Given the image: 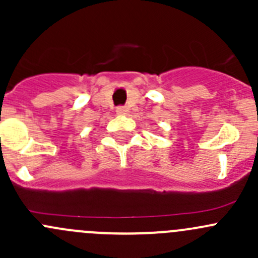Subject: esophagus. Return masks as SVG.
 Here are the masks:
<instances>
[{
	"mask_svg": "<svg viewBox=\"0 0 258 258\" xmlns=\"http://www.w3.org/2000/svg\"><path fill=\"white\" fill-rule=\"evenodd\" d=\"M116 112L118 114H126L128 112V108H127L126 106H118V107L116 108Z\"/></svg>",
	"mask_w": 258,
	"mask_h": 258,
	"instance_id": "34e87169",
	"label": "esophagus"
}]
</instances>
